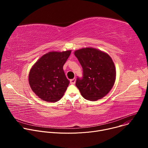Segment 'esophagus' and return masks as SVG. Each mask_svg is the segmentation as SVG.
<instances>
[{
	"mask_svg": "<svg viewBox=\"0 0 148 148\" xmlns=\"http://www.w3.org/2000/svg\"><path fill=\"white\" fill-rule=\"evenodd\" d=\"M75 82V78H73L71 79H70V83L71 84H74Z\"/></svg>",
	"mask_w": 148,
	"mask_h": 148,
	"instance_id": "esophagus-1",
	"label": "esophagus"
}]
</instances>
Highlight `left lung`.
<instances>
[{"mask_svg": "<svg viewBox=\"0 0 148 148\" xmlns=\"http://www.w3.org/2000/svg\"><path fill=\"white\" fill-rule=\"evenodd\" d=\"M82 68V77H77L75 86L86 99L97 101L112 89L116 78L111 57L93 48L78 50L74 53Z\"/></svg>", "mask_w": 148, "mask_h": 148, "instance_id": "1", "label": "left lung"}]
</instances>
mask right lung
<instances>
[{
    "label": "right lung",
    "mask_w": 148,
    "mask_h": 148,
    "mask_svg": "<svg viewBox=\"0 0 148 148\" xmlns=\"http://www.w3.org/2000/svg\"><path fill=\"white\" fill-rule=\"evenodd\" d=\"M71 50L49 52L42 56L30 71L29 81L32 91L42 100L55 102L66 92L69 81L63 70V66Z\"/></svg>",
    "instance_id": "obj_1"
}]
</instances>
